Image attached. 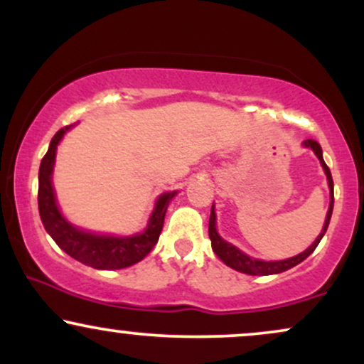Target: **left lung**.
<instances>
[{
  "mask_svg": "<svg viewBox=\"0 0 364 364\" xmlns=\"http://www.w3.org/2000/svg\"><path fill=\"white\" fill-rule=\"evenodd\" d=\"M304 147H310L313 152L316 154V157L320 159V164L321 168H323L325 174H327V179H328V188H330V207H328V212H327V219H325V224H323V229H321L320 236L316 237L315 243H313L310 248L304 250L303 253L296 255V257L292 258H287V260H281V262H263V260H255V258H250L248 255H245L243 252H240V250L236 248V246L225 243V241L217 235V229H215V212H214V207H212L210 210V220H208V236H210V241H212V250H214V253L217 257L223 260L225 265L231 267V269L237 270V272H243V274H248V275H272V274H281V272H286V270L292 269L294 265H298V263H301L303 260H306L310 255L315 252V248L318 246L320 240L323 237L325 231H327L328 228V223H330V217H332V208H333V181H332V174H330V169L328 166L325 164L323 161V156H321V147L320 144L316 140H304Z\"/></svg>",
  "mask_w": 364,
  "mask_h": 364,
  "instance_id": "left-lung-1",
  "label": "left lung"
}]
</instances>
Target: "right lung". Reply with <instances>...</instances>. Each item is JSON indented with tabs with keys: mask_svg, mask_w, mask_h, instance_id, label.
<instances>
[{
	"mask_svg": "<svg viewBox=\"0 0 364 364\" xmlns=\"http://www.w3.org/2000/svg\"><path fill=\"white\" fill-rule=\"evenodd\" d=\"M68 127L61 128L56 135L53 136L49 144L48 152L41 161L39 168V193H37V202H39V214L43 220L44 229L51 235L65 253L75 260L82 262L83 265L94 267L99 270H114L124 269V267L133 265L140 262L150 253V250L157 245L159 236H161L162 225H164V215L168 205L176 191L161 195L157 200L156 208L150 215L149 225L144 232L129 237H112V236H97L90 232L80 231L73 228L72 224L66 223L65 217L60 214L54 200V190L51 185V174L54 166V157H56V147L60 144Z\"/></svg>",
	"mask_w": 364,
	"mask_h": 364,
	"instance_id": "1",
	"label": "right lung"
}]
</instances>
